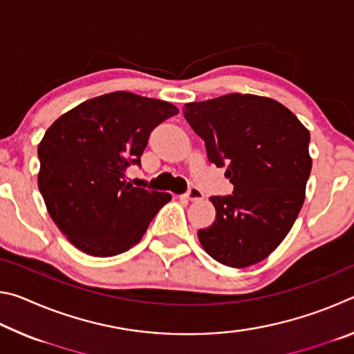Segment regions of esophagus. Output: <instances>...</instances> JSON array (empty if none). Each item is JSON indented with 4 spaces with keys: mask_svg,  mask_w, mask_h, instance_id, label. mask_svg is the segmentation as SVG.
<instances>
[{
    "mask_svg": "<svg viewBox=\"0 0 354 354\" xmlns=\"http://www.w3.org/2000/svg\"><path fill=\"white\" fill-rule=\"evenodd\" d=\"M184 198H187L189 201H198V200L205 198V194H203V192H201L200 189L190 187V189L187 190V194L184 195Z\"/></svg>",
    "mask_w": 354,
    "mask_h": 354,
    "instance_id": "34e87169",
    "label": "esophagus"
}]
</instances>
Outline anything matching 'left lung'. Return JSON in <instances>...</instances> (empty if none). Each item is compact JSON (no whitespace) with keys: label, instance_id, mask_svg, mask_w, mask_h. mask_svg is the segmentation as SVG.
I'll list each match as a JSON object with an SVG mask.
<instances>
[{"label":"left lung","instance_id":"1","mask_svg":"<svg viewBox=\"0 0 354 354\" xmlns=\"http://www.w3.org/2000/svg\"><path fill=\"white\" fill-rule=\"evenodd\" d=\"M184 117L206 145L209 162L225 167L232 195L211 196L215 221L198 231L206 253L245 268L261 262L289 234L313 169L309 131L278 101L250 93L187 103Z\"/></svg>","mask_w":354,"mask_h":354}]
</instances>
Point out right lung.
<instances>
[{
    "label": "right lung",
    "mask_w": 354,
    "mask_h": 354,
    "mask_svg": "<svg viewBox=\"0 0 354 354\" xmlns=\"http://www.w3.org/2000/svg\"><path fill=\"white\" fill-rule=\"evenodd\" d=\"M179 111L162 100L112 92L59 117L39 143V190L48 214L82 253L111 257L133 248L167 192L133 187L124 175L140 165L151 131Z\"/></svg>",
    "instance_id": "obj_1"
}]
</instances>
